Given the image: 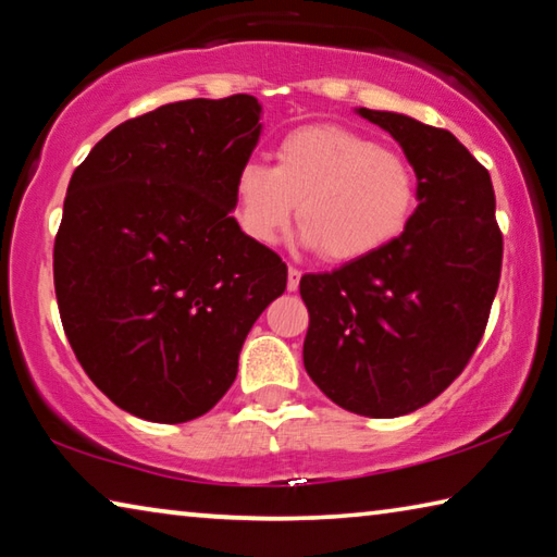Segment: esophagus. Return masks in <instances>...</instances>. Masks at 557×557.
I'll use <instances>...</instances> for the list:
<instances>
[{"mask_svg":"<svg viewBox=\"0 0 557 557\" xmlns=\"http://www.w3.org/2000/svg\"><path fill=\"white\" fill-rule=\"evenodd\" d=\"M299 277H301V272L297 268H289L287 270V289L289 292H295L299 287Z\"/></svg>","mask_w":557,"mask_h":557,"instance_id":"1","label":"esophagus"}]
</instances>
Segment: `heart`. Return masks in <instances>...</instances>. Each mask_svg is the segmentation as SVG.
<instances>
[{
    "label": "heart",
    "instance_id": "1",
    "mask_svg": "<svg viewBox=\"0 0 557 557\" xmlns=\"http://www.w3.org/2000/svg\"><path fill=\"white\" fill-rule=\"evenodd\" d=\"M243 233L272 245L295 215L299 243L332 262L361 260L405 231L418 203L408 157L342 125H305L280 139L275 166L248 159L233 184Z\"/></svg>",
    "mask_w": 557,
    "mask_h": 557
}]
</instances>
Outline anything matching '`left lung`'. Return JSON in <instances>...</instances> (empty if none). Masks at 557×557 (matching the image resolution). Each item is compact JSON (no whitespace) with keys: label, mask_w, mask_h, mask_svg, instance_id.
I'll use <instances>...</instances> for the list:
<instances>
[{"label":"left lung","mask_w":557,"mask_h":557,"mask_svg":"<svg viewBox=\"0 0 557 557\" xmlns=\"http://www.w3.org/2000/svg\"><path fill=\"white\" fill-rule=\"evenodd\" d=\"M391 132L418 176V209L381 250L299 280L305 369L338 408L398 418L465 371L502 277L492 176L447 129L358 108Z\"/></svg>","instance_id":"8db88e82"}]
</instances>
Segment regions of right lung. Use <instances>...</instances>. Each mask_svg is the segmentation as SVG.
Here are the masks:
<instances>
[{
  "mask_svg": "<svg viewBox=\"0 0 557 557\" xmlns=\"http://www.w3.org/2000/svg\"><path fill=\"white\" fill-rule=\"evenodd\" d=\"M260 115L252 96L169 102L108 132L71 176L53 245L61 322L88 379L143 420L209 412L287 287L277 252L231 215Z\"/></svg>",
  "mask_w": 557,
  "mask_h": 557,
  "instance_id": "right-lung-1",
  "label": "right lung"
}]
</instances>
